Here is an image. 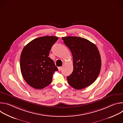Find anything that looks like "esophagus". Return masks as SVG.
Here are the masks:
<instances>
[{
	"mask_svg": "<svg viewBox=\"0 0 123 123\" xmlns=\"http://www.w3.org/2000/svg\"><path fill=\"white\" fill-rule=\"evenodd\" d=\"M62 68V67H58V71H61Z\"/></svg>",
	"mask_w": 123,
	"mask_h": 123,
	"instance_id": "34e87169",
	"label": "esophagus"
}]
</instances>
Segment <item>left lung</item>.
<instances>
[{
    "instance_id": "obj_1",
    "label": "left lung",
    "mask_w": 123,
    "mask_h": 123,
    "mask_svg": "<svg viewBox=\"0 0 123 123\" xmlns=\"http://www.w3.org/2000/svg\"><path fill=\"white\" fill-rule=\"evenodd\" d=\"M62 39L71 50L73 58V72L67 77L68 84L76 90L90 86L96 80L101 69V57L97 47L80 37H67Z\"/></svg>"
}]
</instances>
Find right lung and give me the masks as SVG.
<instances>
[{
  "mask_svg": "<svg viewBox=\"0 0 123 123\" xmlns=\"http://www.w3.org/2000/svg\"><path fill=\"white\" fill-rule=\"evenodd\" d=\"M58 39L54 36L34 39L23 48L20 61L23 77L31 86L37 90L49 85L53 74L58 71L49 55L52 46Z\"/></svg>",
  "mask_w": 123,
  "mask_h": 123,
  "instance_id": "add662e5",
  "label": "right lung"
}]
</instances>
